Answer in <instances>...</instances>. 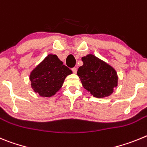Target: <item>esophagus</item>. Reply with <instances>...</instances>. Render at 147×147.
I'll use <instances>...</instances> for the list:
<instances>
[{"mask_svg":"<svg viewBox=\"0 0 147 147\" xmlns=\"http://www.w3.org/2000/svg\"><path fill=\"white\" fill-rule=\"evenodd\" d=\"M72 72H73V73H75V74L77 73V68H75V67L72 68Z\"/></svg>","mask_w":147,"mask_h":147,"instance_id":"obj_1","label":"esophagus"}]
</instances>
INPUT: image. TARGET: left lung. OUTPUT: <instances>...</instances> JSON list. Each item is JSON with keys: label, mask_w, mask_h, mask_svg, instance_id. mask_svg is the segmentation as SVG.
<instances>
[{"label": "left lung", "mask_w": 147, "mask_h": 147, "mask_svg": "<svg viewBox=\"0 0 147 147\" xmlns=\"http://www.w3.org/2000/svg\"><path fill=\"white\" fill-rule=\"evenodd\" d=\"M83 66L78 70L82 85L96 98L109 96L118 86V75L113 67L92 54L82 57Z\"/></svg>", "instance_id": "1"}]
</instances>
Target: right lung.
Wrapping results in <instances>:
<instances>
[{"label":"right lung","mask_w":147,"mask_h":147,"mask_svg":"<svg viewBox=\"0 0 147 147\" xmlns=\"http://www.w3.org/2000/svg\"><path fill=\"white\" fill-rule=\"evenodd\" d=\"M72 73L57 55L49 54L31 71L29 79L35 93L51 97L59 92L66 78Z\"/></svg>","instance_id":"right-lung-1"}]
</instances>
